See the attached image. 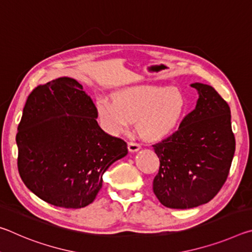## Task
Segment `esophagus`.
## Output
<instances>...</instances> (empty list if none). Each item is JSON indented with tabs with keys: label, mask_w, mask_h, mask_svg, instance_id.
Wrapping results in <instances>:
<instances>
[{
	"label": "esophagus",
	"mask_w": 252,
	"mask_h": 252,
	"mask_svg": "<svg viewBox=\"0 0 252 252\" xmlns=\"http://www.w3.org/2000/svg\"><path fill=\"white\" fill-rule=\"evenodd\" d=\"M140 144L139 143H134V142H129L127 143V149H129V151L134 153V152H138L140 150Z\"/></svg>",
	"instance_id": "34e87169"
}]
</instances>
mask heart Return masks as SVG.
Segmentation results:
<instances>
[{
    "instance_id": "1",
    "label": "heart",
    "mask_w": 252,
    "mask_h": 252,
    "mask_svg": "<svg viewBox=\"0 0 252 252\" xmlns=\"http://www.w3.org/2000/svg\"><path fill=\"white\" fill-rule=\"evenodd\" d=\"M97 113L104 129L120 134L136 121L140 135L158 141L176 130L187 109L183 93L165 85L142 84L127 87L114 94V101L101 99Z\"/></svg>"
}]
</instances>
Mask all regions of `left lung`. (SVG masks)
<instances>
[{
    "mask_svg": "<svg viewBox=\"0 0 252 252\" xmlns=\"http://www.w3.org/2000/svg\"><path fill=\"white\" fill-rule=\"evenodd\" d=\"M198 91L195 108L178 131L155 148L160 160L153 192L164 207L191 209L210 201L227 180L236 150L227 102L211 85Z\"/></svg>",
    "mask_w": 252,
    "mask_h": 252,
    "instance_id": "1",
    "label": "left lung"
}]
</instances>
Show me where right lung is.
<instances>
[{
	"label": "right lung",
	"mask_w": 252,
	"mask_h": 252,
	"mask_svg": "<svg viewBox=\"0 0 252 252\" xmlns=\"http://www.w3.org/2000/svg\"><path fill=\"white\" fill-rule=\"evenodd\" d=\"M97 110L82 85L59 78L29 95L18 126V168L30 191L55 207L93 202L103 173L127 155L126 143L97 125Z\"/></svg>",
	"instance_id": "add662e5"
}]
</instances>
